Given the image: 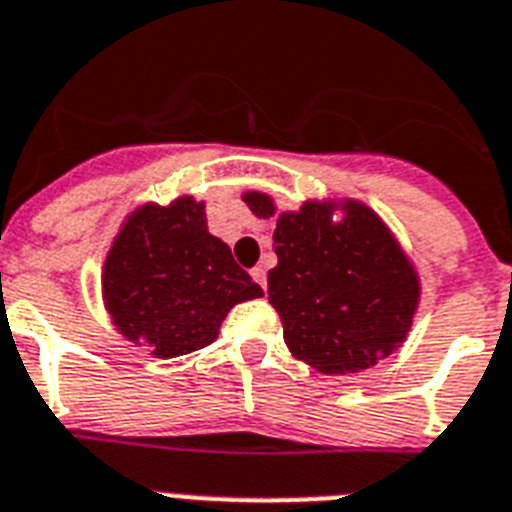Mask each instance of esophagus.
Wrapping results in <instances>:
<instances>
[{
	"mask_svg": "<svg viewBox=\"0 0 512 512\" xmlns=\"http://www.w3.org/2000/svg\"><path fill=\"white\" fill-rule=\"evenodd\" d=\"M252 278H255V283H260L265 291V286H268V273H265L263 265H257V268H252Z\"/></svg>",
	"mask_w": 512,
	"mask_h": 512,
	"instance_id": "obj_1",
	"label": "esophagus"
}]
</instances>
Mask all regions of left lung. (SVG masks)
Here are the masks:
<instances>
[{"label": "left lung", "mask_w": 512, "mask_h": 512, "mask_svg": "<svg viewBox=\"0 0 512 512\" xmlns=\"http://www.w3.org/2000/svg\"><path fill=\"white\" fill-rule=\"evenodd\" d=\"M242 200L257 218L276 216L268 299L296 359L322 375H349L401 349L422 283L375 210L359 200H307L278 213L265 192Z\"/></svg>", "instance_id": "8db88e82"}]
</instances>
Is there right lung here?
<instances>
[{
	"label": "right lung",
	"instance_id": "1",
	"mask_svg": "<svg viewBox=\"0 0 512 512\" xmlns=\"http://www.w3.org/2000/svg\"><path fill=\"white\" fill-rule=\"evenodd\" d=\"M101 291L114 328L156 359L205 349L239 302L263 289L208 231L205 203L182 195L124 218L103 263Z\"/></svg>",
	"mask_w": 512,
	"mask_h": 512
}]
</instances>
